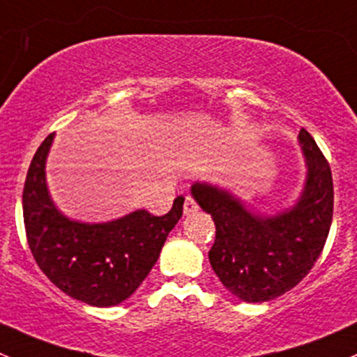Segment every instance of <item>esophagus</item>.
I'll return each instance as SVG.
<instances>
[{
	"mask_svg": "<svg viewBox=\"0 0 357 357\" xmlns=\"http://www.w3.org/2000/svg\"><path fill=\"white\" fill-rule=\"evenodd\" d=\"M196 210H198V203L195 202V198H192V196H185V202H184V213H185V215L196 212Z\"/></svg>",
	"mask_w": 357,
	"mask_h": 357,
	"instance_id": "34e87169",
	"label": "esophagus"
}]
</instances>
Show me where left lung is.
I'll return each instance as SVG.
<instances>
[{
	"label": "left lung",
	"mask_w": 357,
	"mask_h": 357,
	"mask_svg": "<svg viewBox=\"0 0 357 357\" xmlns=\"http://www.w3.org/2000/svg\"><path fill=\"white\" fill-rule=\"evenodd\" d=\"M307 182L293 208L271 217L249 212L227 191L196 182L192 198L215 222L210 264L227 291L249 303L270 301L307 277L333 220L331 168L305 128L300 135Z\"/></svg>",
	"instance_id": "left-lung-1"
}]
</instances>
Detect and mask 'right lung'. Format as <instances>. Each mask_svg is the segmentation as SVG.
Instances as JSON below:
<instances>
[{
	"label": "right lung",
	"mask_w": 357,
	"mask_h": 357,
	"mask_svg": "<svg viewBox=\"0 0 357 357\" xmlns=\"http://www.w3.org/2000/svg\"><path fill=\"white\" fill-rule=\"evenodd\" d=\"M54 133L38 147L22 192L29 249L54 286L93 307H114L138 289L158 261L166 236L182 217L184 198L158 217L137 210L122 219L86 224L64 217L50 199L45 159Z\"/></svg>",
	"instance_id": "add662e5"
}]
</instances>
